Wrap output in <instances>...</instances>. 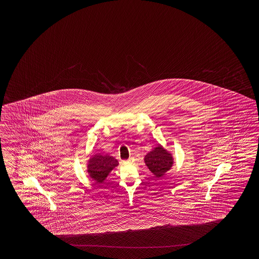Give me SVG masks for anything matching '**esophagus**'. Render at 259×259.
Here are the masks:
<instances>
[{"label": "esophagus", "instance_id": "34e87169", "mask_svg": "<svg viewBox=\"0 0 259 259\" xmlns=\"http://www.w3.org/2000/svg\"><path fill=\"white\" fill-rule=\"evenodd\" d=\"M132 161H133V159L132 158H130V159L126 160V161H124V163L125 164H132Z\"/></svg>", "mask_w": 259, "mask_h": 259}]
</instances>
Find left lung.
Wrapping results in <instances>:
<instances>
[{"label":"left lung","instance_id":"8db88e82","mask_svg":"<svg viewBox=\"0 0 259 259\" xmlns=\"http://www.w3.org/2000/svg\"><path fill=\"white\" fill-rule=\"evenodd\" d=\"M144 161L150 171L157 178L163 176L166 171L169 170L173 163L170 154L165 152L160 145L151 151L145 156Z\"/></svg>","mask_w":259,"mask_h":259}]
</instances>
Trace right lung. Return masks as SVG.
<instances>
[{
  "label": "right lung",
  "mask_w": 259,
  "mask_h": 259,
  "mask_svg": "<svg viewBox=\"0 0 259 259\" xmlns=\"http://www.w3.org/2000/svg\"><path fill=\"white\" fill-rule=\"evenodd\" d=\"M118 165L117 160L110 155H95L91 158L88 172L96 182H103L114 167Z\"/></svg>",
  "instance_id": "1"
}]
</instances>
